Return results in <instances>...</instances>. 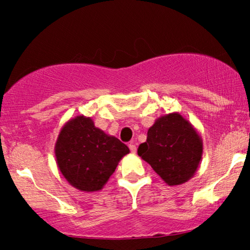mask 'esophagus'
Listing matches in <instances>:
<instances>
[{"label":"esophagus","mask_w":250,"mask_h":250,"mask_svg":"<svg viewBox=\"0 0 250 250\" xmlns=\"http://www.w3.org/2000/svg\"><path fill=\"white\" fill-rule=\"evenodd\" d=\"M129 149H130L131 152H132V153H135V152H137V146H135L133 142H131L129 145Z\"/></svg>","instance_id":"1"}]
</instances>
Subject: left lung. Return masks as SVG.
<instances>
[{
	"instance_id": "8db88e82",
	"label": "left lung",
	"mask_w": 250,
	"mask_h": 250,
	"mask_svg": "<svg viewBox=\"0 0 250 250\" xmlns=\"http://www.w3.org/2000/svg\"><path fill=\"white\" fill-rule=\"evenodd\" d=\"M167 185H180L195 174L203 154L197 131L180 113L160 117L147 130L146 141L138 149Z\"/></svg>"
}]
</instances>
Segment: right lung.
<instances>
[{
    "label": "right lung",
    "instance_id": "add662e5",
    "mask_svg": "<svg viewBox=\"0 0 250 250\" xmlns=\"http://www.w3.org/2000/svg\"><path fill=\"white\" fill-rule=\"evenodd\" d=\"M130 152L119 139L96 128L91 118L77 116L62 126L55 145L59 171L83 192L100 191Z\"/></svg>",
    "mask_w": 250,
    "mask_h": 250
}]
</instances>
